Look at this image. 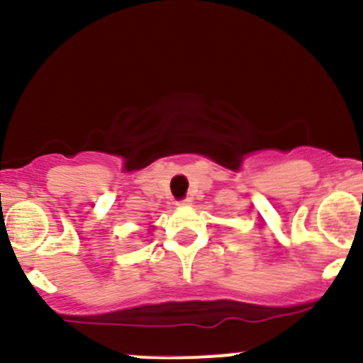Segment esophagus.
I'll return each mask as SVG.
<instances>
[{"instance_id":"obj_1","label":"esophagus","mask_w":363,"mask_h":363,"mask_svg":"<svg viewBox=\"0 0 363 363\" xmlns=\"http://www.w3.org/2000/svg\"><path fill=\"white\" fill-rule=\"evenodd\" d=\"M193 200L189 199V196H186V199H182V200H179V205H181V207H184V205H189L191 203Z\"/></svg>"}]
</instances>
